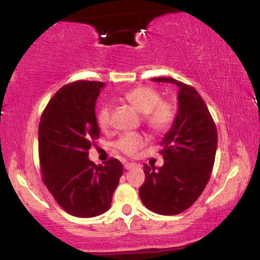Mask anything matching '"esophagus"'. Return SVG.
I'll use <instances>...</instances> for the list:
<instances>
[{"instance_id":"obj_1","label":"esophagus","mask_w":260,"mask_h":260,"mask_svg":"<svg viewBox=\"0 0 260 260\" xmlns=\"http://www.w3.org/2000/svg\"><path fill=\"white\" fill-rule=\"evenodd\" d=\"M133 167H135V163H133V162H125V163H124V168H125L126 170L131 169Z\"/></svg>"}]
</instances>
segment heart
I'll return each mask as SVG.
<instances>
[{
  "mask_svg": "<svg viewBox=\"0 0 260 260\" xmlns=\"http://www.w3.org/2000/svg\"><path fill=\"white\" fill-rule=\"evenodd\" d=\"M122 99L142 115L143 124L152 134L159 135L170 129L175 119L172 103L161 101V94L154 88L137 86L122 94ZM111 106L103 105L97 112V123L102 130H108L111 124ZM145 144L142 135L125 134L115 143L118 151L126 156H135Z\"/></svg>",
  "mask_w": 260,
  "mask_h": 260,
  "instance_id": "b5f03b06",
  "label": "heart"
}]
</instances>
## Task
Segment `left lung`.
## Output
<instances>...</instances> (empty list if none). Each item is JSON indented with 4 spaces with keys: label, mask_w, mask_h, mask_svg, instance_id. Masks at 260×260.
Instances as JSON below:
<instances>
[{
    "label": "left lung",
    "mask_w": 260,
    "mask_h": 260,
    "mask_svg": "<svg viewBox=\"0 0 260 260\" xmlns=\"http://www.w3.org/2000/svg\"><path fill=\"white\" fill-rule=\"evenodd\" d=\"M151 80L179 87V109L161 142L165 163L157 170L144 166L140 198L151 212L175 215L189 208L204 191L214 166L218 133L207 105L193 86L173 78Z\"/></svg>",
    "instance_id": "1"
}]
</instances>
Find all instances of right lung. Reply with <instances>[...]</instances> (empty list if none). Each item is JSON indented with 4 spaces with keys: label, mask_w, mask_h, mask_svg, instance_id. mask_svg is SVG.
Here are the masks:
<instances>
[{
    "label": "right lung",
    "mask_w": 260,
    "mask_h": 260,
    "mask_svg": "<svg viewBox=\"0 0 260 260\" xmlns=\"http://www.w3.org/2000/svg\"><path fill=\"white\" fill-rule=\"evenodd\" d=\"M104 85L87 80L65 85L48 102L39 124L42 181L60 207L79 218L111 207L123 174L117 158L104 166L88 159V149L101 134L94 108Z\"/></svg>",
    "instance_id": "add662e5"
}]
</instances>
